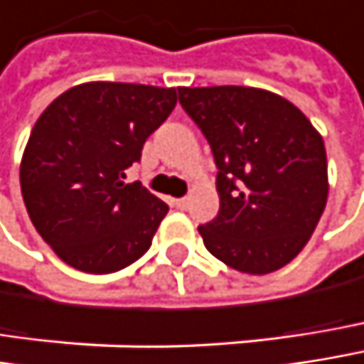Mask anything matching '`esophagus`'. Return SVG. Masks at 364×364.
Returning <instances> with one entry per match:
<instances>
[{
	"instance_id": "obj_1",
	"label": "esophagus",
	"mask_w": 364,
	"mask_h": 364,
	"mask_svg": "<svg viewBox=\"0 0 364 364\" xmlns=\"http://www.w3.org/2000/svg\"><path fill=\"white\" fill-rule=\"evenodd\" d=\"M173 206L179 208V210H185V208H187V198H175V200H173Z\"/></svg>"
}]
</instances>
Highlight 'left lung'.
Listing matches in <instances>:
<instances>
[{
    "label": "left lung",
    "instance_id": "obj_1",
    "mask_svg": "<svg viewBox=\"0 0 364 364\" xmlns=\"http://www.w3.org/2000/svg\"><path fill=\"white\" fill-rule=\"evenodd\" d=\"M183 110L208 139L220 208L198 227L227 267L267 275L291 262L325 210L327 154L291 102L256 87H179Z\"/></svg>",
    "mask_w": 364,
    "mask_h": 364
}]
</instances>
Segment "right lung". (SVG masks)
Returning <instances> with one entry per match:
<instances>
[{
  "instance_id": "1",
  "label": "right lung",
  "mask_w": 364,
  "mask_h": 364,
  "mask_svg": "<svg viewBox=\"0 0 364 364\" xmlns=\"http://www.w3.org/2000/svg\"><path fill=\"white\" fill-rule=\"evenodd\" d=\"M175 104V87L93 81L37 118L20 187L37 233L66 264L104 275L148 252L168 206L141 183H124V171Z\"/></svg>"
}]
</instances>
